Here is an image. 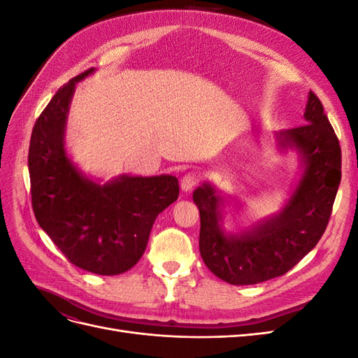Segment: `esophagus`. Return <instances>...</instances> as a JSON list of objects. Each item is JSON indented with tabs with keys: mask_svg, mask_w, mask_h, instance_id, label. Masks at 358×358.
<instances>
[{
	"mask_svg": "<svg viewBox=\"0 0 358 358\" xmlns=\"http://www.w3.org/2000/svg\"><path fill=\"white\" fill-rule=\"evenodd\" d=\"M197 183H199L197 175H194V173H188V175L182 178L180 188H182L183 192H191L194 188H196Z\"/></svg>",
	"mask_w": 358,
	"mask_h": 358,
	"instance_id": "esophagus-1",
	"label": "esophagus"
}]
</instances>
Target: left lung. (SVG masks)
<instances>
[{
	"label": "left lung",
	"mask_w": 358,
	"mask_h": 358,
	"mask_svg": "<svg viewBox=\"0 0 358 358\" xmlns=\"http://www.w3.org/2000/svg\"><path fill=\"white\" fill-rule=\"evenodd\" d=\"M305 125L275 133L279 152L296 150L301 169L296 188L279 213L237 233H227L230 196L203 182L192 200L200 210V254L210 272L231 285H254L285 275L310 252L329 224L341 183L339 140L312 91Z\"/></svg>",
	"instance_id": "8db88e82"
}]
</instances>
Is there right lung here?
<instances>
[{
  "instance_id": "right-lung-1",
  "label": "right lung",
  "mask_w": 358,
  "mask_h": 358,
  "mask_svg": "<svg viewBox=\"0 0 358 358\" xmlns=\"http://www.w3.org/2000/svg\"><path fill=\"white\" fill-rule=\"evenodd\" d=\"M66 83L32 128L28 169L36 220L69 262L95 275H119L142 258L157 216L178 200L171 175H121L104 183L78 169L67 154L66 127L76 85Z\"/></svg>"
}]
</instances>
